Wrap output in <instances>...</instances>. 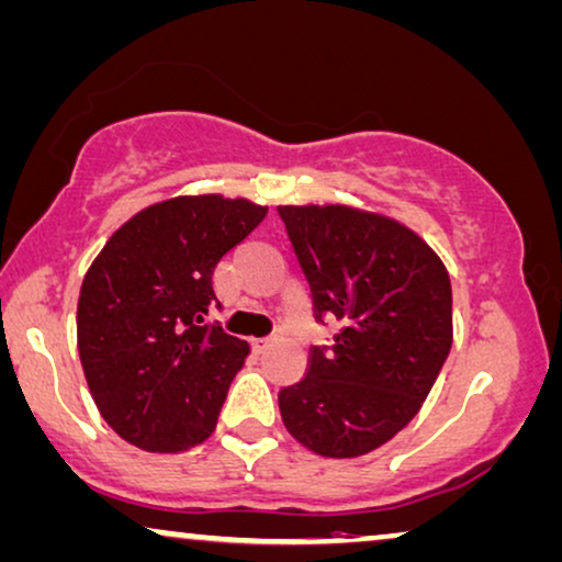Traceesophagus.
Instances as JSON below:
<instances>
[{"label":"esophagus","instance_id":"34e87169","mask_svg":"<svg viewBox=\"0 0 562 562\" xmlns=\"http://www.w3.org/2000/svg\"><path fill=\"white\" fill-rule=\"evenodd\" d=\"M274 344L272 336H265V338H251V349H255V353H267L270 351V346Z\"/></svg>","mask_w":562,"mask_h":562}]
</instances>
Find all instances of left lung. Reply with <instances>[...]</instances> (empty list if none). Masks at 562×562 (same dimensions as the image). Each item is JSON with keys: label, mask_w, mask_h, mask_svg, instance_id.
I'll list each match as a JSON object with an SVG mask.
<instances>
[{"label": "left lung", "mask_w": 562, "mask_h": 562, "mask_svg": "<svg viewBox=\"0 0 562 562\" xmlns=\"http://www.w3.org/2000/svg\"><path fill=\"white\" fill-rule=\"evenodd\" d=\"M313 292L338 321L307 374L280 390L284 428L313 453L357 458L417 415L453 344L446 265L413 228L351 205H278Z\"/></svg>", "instance_id": "8db88e82"}]
</instances>
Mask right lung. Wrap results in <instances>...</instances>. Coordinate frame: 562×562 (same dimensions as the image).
<instances>
[{
    "mask_svg": "<svg viewBox=\"0 0 562 562\" xmlns=\"http://www.w3.org/2000/svg\"><path fill=\"white\" fill-rule=\"evenodd\" d=\"M267 205L218 193L147 205L109 236L78 295V353L99 413L149 453L211 436L249 344L205 323L218 259Z\"/></svg>",
    "mask_w": 562,
    "mask_h": 562,
    "instance_id": "right-lung-1",
    "label": "right lung"
}]
</instances>
